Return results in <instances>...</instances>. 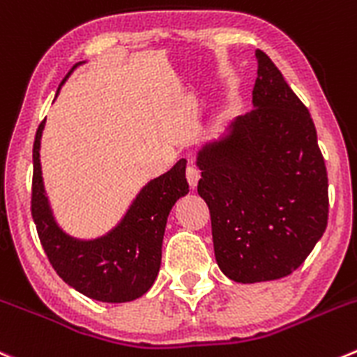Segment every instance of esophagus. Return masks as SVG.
<instances>
[{
	"label": "esophagus",
	"mask_w": 357,
	"mask_h": 357,
	"mask_svg": "<svg viewBox=\"0 0 357 357\" xmlns=\"http://www.w3.org/2000/svg\"><path fill=\"white\" fill-rule=\"evenodd\" d=\"M200 179V171L197 165L190 164L188 167H186V181H188V185L192 186V188H195L197 183H199Z\"/></svg>",
	"instance_id": "34e87169"
}]
</instances>
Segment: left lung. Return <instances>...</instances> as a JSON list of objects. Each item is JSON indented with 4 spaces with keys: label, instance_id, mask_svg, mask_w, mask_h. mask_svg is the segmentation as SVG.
Returning a JSON list of instances; mask_svg holds the SVG:
<instances>
[{
    "label": "left lung",
    "instance_id": "1",
    "mask_svg": "<svg viewBox=\"0 0 357 357\" xmlns=\"http://www.w3.org/2000/svg\"><path fill=\"white\" fill-rule=\"evenodd\" d=\"M252 105L199 151L197 192L211 213L214 255L235 282L296 271L328 225V172L309 109L256 50Z\"/></svg>",
    "mask_w": 357,
    "mask_h": 357
}]
</instances>
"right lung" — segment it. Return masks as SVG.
Listing matches in <instances>:
<instances>
[{"instance_id":"add662e5","label":"right lung","mask_w":357,"mask_h":357,"mask_svg":"<svg viewBox=\"0 0 357 357\" xmlns=\"http://www.w3.org/2000/svg\"><path fill=\"white\" fill-rule=\"evenodd\" d=\"M43 126L45 120L33 144L31 214L48 261L62 281L89 298L108 303L139 298L151 288L160 268L169 213L176 200L190 192L186 160L181 158L171 171L148 183L126 218L108 235L96 241H76L55 225L45 197L40 167Z\"/></svg>"}]
</instances>
